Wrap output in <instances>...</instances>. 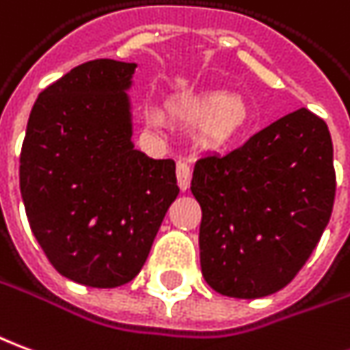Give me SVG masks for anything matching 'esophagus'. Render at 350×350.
I'll list each match as a JSON object with an SVG mask.
<instances>
[{"label": "esophagus", "instance_id": "1", "mask_svg": "<svg viewBox=\"0 0 350 350\" xmlns=\"http://www.w3.org/2000/svg\"><path fill=\"white\" fill-rule=\"evenodd\" d=\"M176 178H178V185L180 189L185 191L189 187V182H191V168L185 161H178L176 163Z\"/></svg>", "mask_w": 350, "mask_h": 350}]
</instances>
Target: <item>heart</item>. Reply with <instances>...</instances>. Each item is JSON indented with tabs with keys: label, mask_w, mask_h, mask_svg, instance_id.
<instances>
[{
	"label": "heart",
	"mask_w": 350,
	"mask_h": 350,
	"mask_svg": "<svg viewBox=\"0 0 350 350\" xmlns=\"http://www.w3.org/2000/svg\"><path fill=\"white\" fill-rule=\"evenodd\" d=\"M146 121L153 129L167 126V113L157 106H146ZM174 113L185 124L200 123V140L208 148H226L246 131L250 111L243 98L227 92H206L183 104L172 106Z\"/></svg>",
	"instance_id": "1"
}]
</instances>
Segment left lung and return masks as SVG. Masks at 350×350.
Returning <instances> with one entry per match:
<instances>
[{"label": "left lung", "mask_w": 350, "mask_h": 350, "mask_svg": "<svg viewBox=\"0 0 350 350\" xmlns=\"http://www.w3.org/2000/svg\"><path fill=\"white\" fill-rule=\"evenodd\" d=\"M202 277L217 294L254 299L290 284L317 248L336 199L328 124L307 107L237 150L195 163Z\"/></svg>", "instance_id": "obj_1"}]
</instances>
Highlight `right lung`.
Masks as SVG:
<instances>
[{
  "mask_svg": "<svg viewBox=\"0 0 350 350\" xmlns=\"http://www.w3.org/2000/svg\"><path fill=\"white\" fill-rule=\"evenodd\" d=\"M136 64L90 60L49 85L31 107L21 151V193L51 265L79 284L117 288L148 260L180 193L172 159L131 142Z\"/></svg>",
  "mask_w": 350,
  "mask_h": 350,
  "instance_id": "right-lung-1",
  "label": "right lung"
}]
</instances>
